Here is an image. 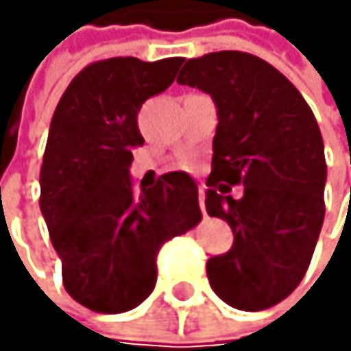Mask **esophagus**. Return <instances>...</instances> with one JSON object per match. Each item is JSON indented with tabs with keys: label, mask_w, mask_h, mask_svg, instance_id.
Returning <instances> with one entry per match:
<instances>
[{
	"label": "esophagus",
	"mask_w": 351,
	"mask_h": 351,
	"mask_svg": "<svg viewBox=\"0 0 351 351\" xmlns=\"http://www.w3.org/2000/svg\"><path fill=\"white\" fill-rule=\"evenodd\" d=\"M197 197H199V208H202V213L206 215V204H204V199H206V187H204V185H199V189H197Z\"/></svg>",
	"instance_id": "obj_1"
}]
</instances>
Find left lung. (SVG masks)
Returning a JSON list of instances; mask_svg holds the SVG:
<instances>
[{"label": "left lung", "mask_w": 351, "mask_h": 351, "mask_svg": "<svg viewBox=\"0 0 351 351\" xmlns=\"http://www.w3.org/2000/svg\"><path fill=\"white\" fill-rule=\"evenodd\" d=\"M177 82L208 92L219 115L206 210L234 229V246L208 259L210 287L236 309H267L299 287L322 229L318 122L301 92L248 52L191 58ZM234 184L245 185L240 200L228 195Z\"/></svg>", "instance_id": "1"}]
</instances>
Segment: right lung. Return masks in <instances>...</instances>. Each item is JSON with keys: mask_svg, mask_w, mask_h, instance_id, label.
Instances as JSON below:
<instances>
[{"mask_svg": "<svg viewBox=\"0 0 351 351\" xmlns=\"http://www.w3.org/2000/svg\"><path fill=\"white\" fill-rule=\"evenodd\" d=\"M185 58L115 56L86 64L50 122L39 170V208L62 261V285L99 314H122L152 295L158 252L202 221L197 185L168 172L132 189V149L145 143L136 113L164 92Z\"/></svg>", "mask_w": 351, "mask_h": 351, "instance_id": "right-lung-1", "label": "right lung"}]
</instances>
